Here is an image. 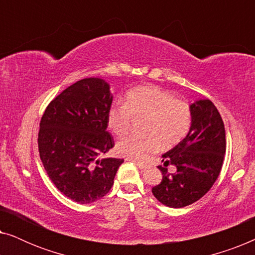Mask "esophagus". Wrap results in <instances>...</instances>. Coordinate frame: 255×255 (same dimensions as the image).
<instances>
[{"instance_id":"obj_1","label":"esophagus","mask_w":255,"mask_h":255,"mask_svg":"<svg viewBox=\"0 0 255 255\" xmlns=\"http://www.w3.org/2000/svg\"><path fill=\"white\" fill-rule=\"evenodd\" d=\"M128 161H132V162H134L135 165L138 166V168L139 169H141V170H144V169H146L147 168V166L146 165H144V163H141V162H138V161H135V160H131V159H128Z\"/></svg>"}]
</instances>
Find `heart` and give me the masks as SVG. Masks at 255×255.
<instances>
[{
    "label": "heart",
    "mask_w": 255,
    "mask_h": 255,
    "mask_svg": "<svg viewBox=\"0 0 255 255\" xmlns=\"http://www.w3.org/2000/svg\"><path fill=\"white\" fill-rule=\"evenodd\" d=\"M141 134H133L116 145L120 155L142 160L158 151L160 145L170 148L180 144L191 127V108L187 101L175 99L159 86H139L128 92L124 104L108 111V125L117 137L130 131L133 120H140Z\"/></svg>",
    "instance_id": "1"
}]
</instances>
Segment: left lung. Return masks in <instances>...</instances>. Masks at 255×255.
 Returning <instances> with one entry per match:
<instances>
[{
    "instance_id": "obj_1",
    "label": "left lung",
    "mask_w": 255,
    "mask_h": 255,
    "mask_svg": "<svg viewBox=\"0 0 255 255\" xmlns=\"http://www.w3.org/2000/svg\"><path fill=\"white\" fill-rule=\"evenodd\" d=\"M191 108L189 133L162 155L165 166L174 165L169 175L159 166L162 180L152 188L154 197L169 208H183L200 200L210 190L221 173L226 149L222 116L210 100H200Z\"/></svg>"
}]
</instances>
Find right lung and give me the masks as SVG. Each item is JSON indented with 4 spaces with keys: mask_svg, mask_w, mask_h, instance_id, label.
Instances as JSON below:
<instances>
[{
    "mask_svg": "<svg viewBox=\"0 0 255 255\" xmlns=\"http://www.w3.org/2000/svg\"><path fill=\"white\" fill-rule=\"evenodd\" d=\"M111 103L104 80L82 79L52 100L40 120L38 148L44 168L54 186L78 203L106 196L124 161L97 160L115 146L107 131Z\"/></svg>",
    "mask_w": 255,
    "mask_h": 255,
    "instance_id": "right-lung-1",
    "label": "right lung"
}]
</instances>
